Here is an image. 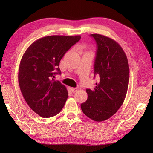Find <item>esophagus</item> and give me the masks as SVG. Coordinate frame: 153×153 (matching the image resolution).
<instances>
[{
  "mask_svg": "<svg viewBox=\"0 0 153 153\" xmlns=\"http://www.w3.org/2000/svg\"><path fill=\"white\" fill-rule=\"evenodd\" d=\"M70 89H71V91L72 93H76L77 91V88H76V87H71Z\"/></svg>",
  "mask_w": 153,
  "mask_h": 153,
  "instance_id": "esophagus-1",
  "label": "esophagus"
}]
</instances>
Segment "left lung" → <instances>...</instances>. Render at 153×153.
Returning <instances> with one entry per match:
<instances>
[{
  "instance_id": "8db88e82",
  "label": "left lung",
  "mask_w": 153,
  "mask_h": 153,
  "mask_svg": "<svg viewBox=\"0 0 153 153\" xmlns=\"http://www.w3.org/2000/svg\"><path fill=\"white\" fill-rule=\"evenodd\" d=\"M97 43L94 76L99 82L87 89V100L81 105L84 114L96 122L110 118L124 101L129 80L128 58L121 46L112 39L91 34Z\"/></svg>"
}]
</instances>
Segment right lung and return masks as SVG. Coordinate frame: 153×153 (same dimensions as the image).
Returning <instances> with one entry per match:
<instances>
[{
    "label": "right lung",
    "mask_w": 153,
    "mask_h": 153,
    "mask_svg": "<svg viewBox=\"0 0 153 153\" xmlns=\"http://www.w3.org/2000/svg\"><path fill=\"white\" fill-rule=\"evenodd\" d=\"M80 39L79 35L42 37L23 55L18 71L19 88L28 106L43 118L56 115L66 102V87L53 77L61 74L59 64L65 53Z\"/></svg>",
    "instance_id": "add662e5"
}]
</instances>
